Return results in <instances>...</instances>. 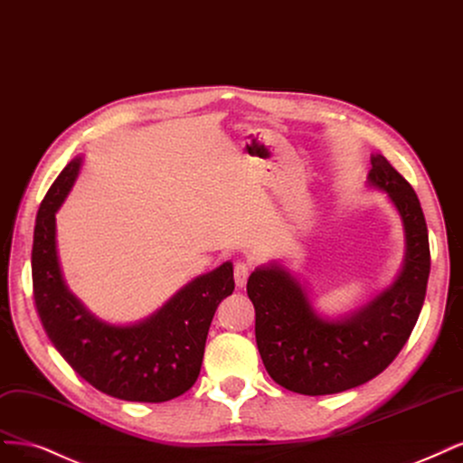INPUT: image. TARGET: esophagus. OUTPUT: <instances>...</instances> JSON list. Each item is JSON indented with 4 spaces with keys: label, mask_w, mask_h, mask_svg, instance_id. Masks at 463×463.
Here are the masks:
<instances>
[{
    "label": "esophagus",
    "mask_w": 463,
    "mask_h": 463,
    "mask_svg": "<svg viewBox=\"0 0 463 463\" xmlns=\"http://www.w3.org/2000/svg\"><path fill=\"white\" fill-rule=\"evenodd\" d=\"M249 274H250V264L249 262H237L235 268H233V278H235V285L241 289V287L247 285V279H249Z\"/></svg>",
    "instance_id": "obj_1"
}]
</instances>
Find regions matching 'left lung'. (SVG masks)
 Returning a JSON list of instances; mask_svg holds the SVG:
<instances>
[{
    "instance_id": "8db88e82",
    "label": "left lung",
    "mask_w": 463,
    "mask_h": 463,
    "mask_svg": "<svg viewBox=\"0 0 463 463\" xmlns=\"http://www.w3.org/2000/svg\"><path fill=\"white\" fill-rule=\"evenodd\" d=\"M368 187L389 197L406 243L401 272L372 300L331 317L314 308L307 285L281 262L249 276L259 353L269 377L287 391L320 396L368 383L401 353L418 322L431 269L420 199L383 155H372Z\"/></svg>"
}]
</instances>
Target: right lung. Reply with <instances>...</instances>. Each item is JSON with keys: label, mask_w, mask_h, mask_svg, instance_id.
<instances>
[{"label": "right lung", "mask_w": 463, "mask_h": 463, "mask_svg": "<svg viewBox=\"0 0 463 463\" xmlns=\"http://www.w3.org/2000/svg\"><path fill=\"white\" fill-rule=\"evenodd\" d=\"M76 156L47 191L32 245L34 300L47 337L71 368L98 391L128 402H166L194 387L218 305L235 289L228 260L191 279L165 305L136 324L95 316L62 278L55 214L82 168Z\"/></svg>", "instance_id": "add662e5"}]
</instances>
